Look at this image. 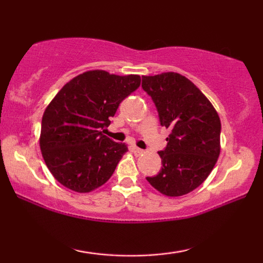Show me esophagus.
<instances>
[{
    "mask_svg": "<svg viewBox=\"0 0 263 263\" xmlns=\"http://www.w3.org/2000/svg\"><path fill=\"white\" fill-rule=\"evenodd\" d=\"M132 152L135 154V156H140V154L143 153V151L141 148H139V147L136 146H132Z\"/></svg>",
    "mask_w": 263,
    "mask_h": 263,
    "instance_id": "1",
    "label": "esophagus"
}]
</instances>
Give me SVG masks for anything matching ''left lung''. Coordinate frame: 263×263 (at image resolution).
I'll list each match as a JSON object with an SVG mask.
<instances>
[{"label": "left lung", "instance_id": "1", "mask_svg": "<svg viewBox=\"0 0 263 263\" xmlns=\"http://www.w3.org/2000/svg\"><path fill=\"white\" fill-rule=\"evenodd\" d=\"M160 124L171 130L160 151L161 170L146 177L163 195H185L202 184L220 154L221 123L217 110L189 79L174 71L142 77Z\"/></svg>", "mask_w": 263, "mask_h": 263}]
</instances>
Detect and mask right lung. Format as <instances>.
Masks as SVG:
<instances>
[{
	"label": "right lung",
	"mask_w": 263,
	"mask_h": 263,
	"mask_svg": "<svg viewBox=\"0 0 263 263\" xmlns=\"http://www.w3.org/2000/svg\"><path fill=\"white\" fill-rule=\"evenodd\" d=\"M140 84V75L120 77L96 69L60 89L43 115L39 138L43 158L56 181L82 194L109 181L128 147L102 130Z\"/></svg>",
	"instance_id": "add662e5"
}]
</instances>
